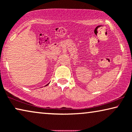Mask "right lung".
Masks as SVG:
<instances>
[{
    "mask_svg": "<svg viewBox=\"0 0 132 132\" xmlns=\"http://www.w3.org/2000/svg\"><path fill=\"white\" fill-rule=\"evenodd\" d=\"M48 84H47V85H45V86H47V85H48Z\"/></svg>",
    "mask_w": 132,
    "mask_h": 132,
    "instance_id": "obj_1",
    "label": "right lung"
}]
</instances>
